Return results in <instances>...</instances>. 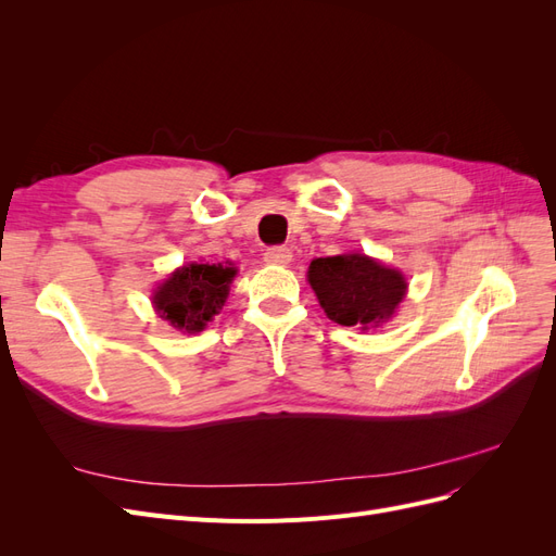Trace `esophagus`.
<instances>
[{
  "instance_id": "1",
  "label": "esophagus",
  "mask_w": 556,
  "mask_h": 556,
  "mask_svg": "<svg viewBox=\"0 0 556 556\" xmlns=\"http://www.w3.org/2000/svg\"><path fill=\"white\" fill-rule=\"evenodd\" d=\"M290 260H292V252H290V248H285V245H271V248H266V252H264L266 264L285 266V264H290Z\"/></svg>"
}]
</instances>
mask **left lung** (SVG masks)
<instances>
[{
  "mask_svg": "<svg viewBox=\"0 0 556 556\" xmlns=\"http://www.w3.org/2000/svg\"><path fill=\"white\" fill-rule=\"evenodd\" d=\"M308 282L329 319L359 329L387 323L408 290L401 271L359 252L313 260Z\"/></svg>",
  "mask_w": 556,
  "mask_h": 556,
  "instance_id": "left-lung-1",
  "label": "left lung"
}]
</instances>
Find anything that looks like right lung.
Here are the masks:
<instances>
[{
	"label": "right lung",
	"mask_w": 556,
	"mask_h": 556,
	"mask_svg": "<svg viewBox=\"0 0 556 556\" xmlns=\"http://www.w3.org/2000/svg\"><path fill=\"white\" fill-rule=\"evenodd\" d=\"M237 276L231 264H185L153 292V306L162 319L180 331H201L223 311L229 285Z\"/></svg>",
	"instance_id": "obj_1"
}]
</instances>
